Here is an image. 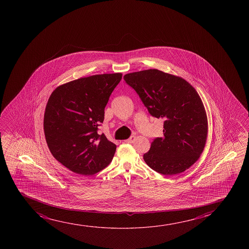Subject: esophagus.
I'll return each mask as SVG.
<instances>
[{
  "label": "esophagus",
  "instance_id": "esophagus-1",
  "mask_svg": "<svg viewBox=\"0 0 249 249\" xmlns=\"http://www.w3.org/2000/svg\"><path fill=\"white\" fill-rule=\"evenodd\" d=\"M135 139H136V137L134 136V135H133V136L130 137L128 140H126L125 142H126V143H133V141L135 140Z\"/></svg>",
  "mask_w": 249,
  "mask_h": 249
}]
</instances>
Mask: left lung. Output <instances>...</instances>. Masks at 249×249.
<instances>
[{
  "instance_id": "left-lung-1",
  "label": "left lung",
  "mask_w": 249,
  "mask_h": 249,
  "mask_svg": "<svg viewBox=\"0 0 249 249\" xmlns=\"http://www.w3.org/2000/svg\"><path fill=\"white\" fill-rule=\"evenodd\" d=\"M151 116L163 119V137L156 138L143 155L159 174L174 175L199 159L208 136V118L196 89L179 76L156 69L124 75Z\"/></svg>"
}]
</instances>
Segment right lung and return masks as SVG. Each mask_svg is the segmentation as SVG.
<instances>
[{"label":"right lung","instance_id":"right-lung-1","mask_svg":"<svg viewBox=\"0 0 249 249\" xmlns=\"http://www.w3.org/2000/svg\"><path fill=\"white\" fill-rule=\"evenodd\" d=\"M122 73L83 77L58 86L45 109L44 133L56 160L75 174L92 175L112 160L116 145L98 134Z\"/></svg>","mask_w":249,"mask_h":249}]
</instances>
